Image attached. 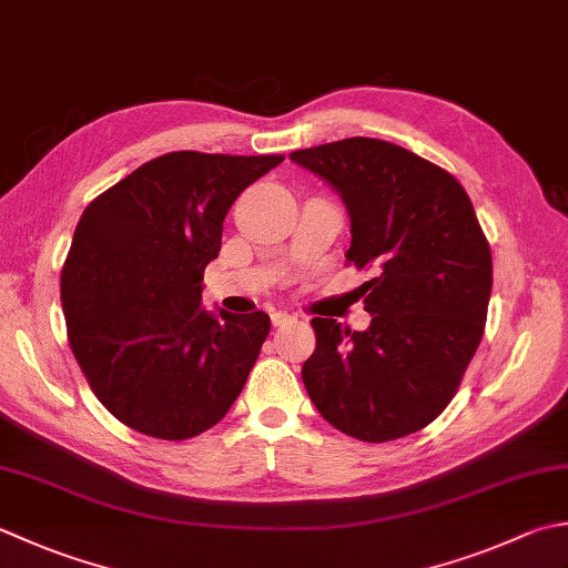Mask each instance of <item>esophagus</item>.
Returning a JSON list of instances; mask_svg holds the SVG:
<instances>
[{
  "label": "esophagus",
  "mask_w": 568,
  "mask_h": 568,
  "mask_svg": "<svg viewBox=\"0 0 568 568\" xmlns=\"http://www.w3.org/2000/svg\"><path fill=\"white\" fill-rule=\"evenodd\" d=\"M271 320H273V325H275V327H281V325H287V322H293V320H295V315H293V313H287V310H273V313H271Z\"/></svg>",
  "instance_id": "obj_1"
}]
</instances>
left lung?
Masks as SVG:
<instances>
[{"instance_id": "1", "label": "left lung", "mask_w": 568, "mask_h": 568, "mask_svg": "<svg viewBox=\"0 0 568 568\" xmlns=\"http://www.w3.org/2000/svg\"><path fill=\"white\" fill-rule=\"evenodd\" d=\"M291 160L349 211L347 263L369 268L364 332L313 317L303 382L322 418L366 443L404 438L443 414L483 339L493 253L463 184L398 144L347 138Z\"/></svg>"}]
</instances>
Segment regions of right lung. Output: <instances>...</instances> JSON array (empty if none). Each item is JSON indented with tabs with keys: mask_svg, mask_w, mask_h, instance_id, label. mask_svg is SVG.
Listing matches in <instances>:
<instances>
[{
	"mask_svg": "<svg viewBox=\"0 0 568 568\" xmlns=\"http://www.w3.org/2000/svg\"><path fill=\"white\" fill-rule=\"evenodd\" d=\"M283 160L170 152L85 206L61 271V303L75 362L125 426L186 440L239 398L271 317L209 313L204 268L221 251L236 196Z\"/></svg>",
	"mask_w": 568,
	"mask_h": 568,
	"instance_id": "add662e5",
	"label": "right lung"
}]
</instances>
